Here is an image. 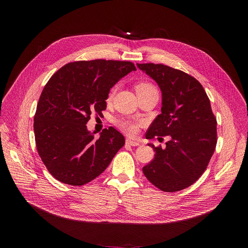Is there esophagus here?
Returning a JSON list of instances; mask_svg holds the SVG:
<instances>
[{"instance_id": "obj_1", "label": "esophagus", "mask_w": 248, "mask_h": 248, "mask_svg": "<svg viewBox=\"0 0 248 248\" xmlns=\"http://www.w3.org/2000/svg\"><path fill=\"white\" fill-rule=\"evenodd\" d=\"M125 142L127 145L129 146H133V147H137V146H140V142L139 141H136V140H133L131 139H126Z\"/></svg>"}]
</instances>
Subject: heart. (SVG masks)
<instances>
[{"mask_svg":"<svg viewBox=\"0 0 248 248\" xmlns=\"http://www.w3.org/2000/svg\"><path fill=\"white\" fill-rule=\"evenodd\" d=\"M136 89H137V93H147V91H152V90H157V88L155 87V85H153L152 83H149V82H140L139 84H137L136 86ZM113 93H114V89L111 90V93L109 94V98L112 97L113 95ZM117 125H119L124 132L129 134V135H135L138 131V126L136 124L129 122V121H126V120H122V121H119L116 123Z\"/></svg>","mask_w":248,"mask_h":248,"instance_id":"heart-1","label":"heart"}]
</instances>
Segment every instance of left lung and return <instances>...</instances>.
Instances as JSON below:
<instances>
[{
	"instance_id": "left-lung-1",
	"label": "left lung",
	"mask_w": 248,
	"mask_h": 248,
	"mask_svg": "<svg viewBox=\"0 0 248 248\" xmlns=\"http://www.w3.org/2000/svg\"><path fill=\"white\" fill-rule=\"evenodd\" d=\"M137 66L157 82L162 93L161 113L146 134L170 136L166 148H155L154 160L142 168L153 185L165 192L188 188L206 170L217 142V122L201 83L189 74L163 64Z\"/></svg>"
}]
</instances>
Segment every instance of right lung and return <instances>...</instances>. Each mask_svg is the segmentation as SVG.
<instances>
[{"label":"right lung","instance_id":"add662e5","mask_svg":"<svg viewBox=\"0 0 248 248\" xmlns=\"http://www.w3.org/2000/svg\"><path fill=\"white\" fill-rule=\"evenodd\" d=\"M134 63L96 59L64 65L45 85L34 116L39 155L50 174L64 184L81 186L98 177L124 145L115 128L94 140L86 124L93 111L107 108L110 88Z\"/></svg>","mask_w":248,"mask_h":248}]
</instances>
